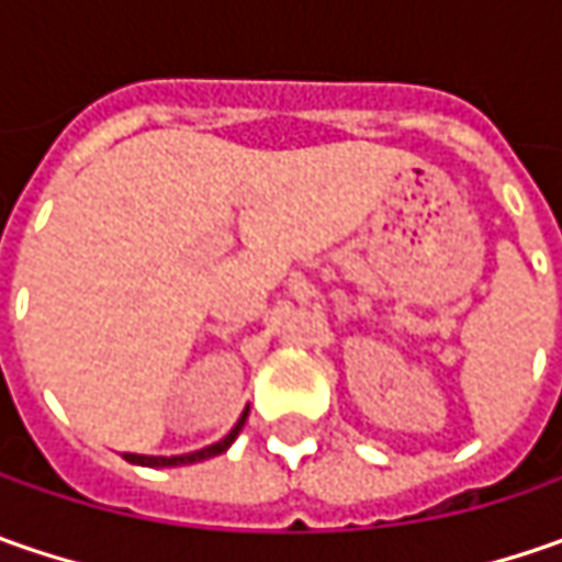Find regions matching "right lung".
Instances as JSON below:
<instances>
[{"label":"right lung","mask_w":562,"mask_h":562,"mask_svg":"<svg viewBox=\"0 0 562 562\" xmlns=\"http://www.w3.org/2000/svg\"><path fill=\"white\" fill-rule=\"evenodd\" d=\"M249 409H244V416L237 419V425L227 431L225 438L218 443H209L203 450H193V453H181V457H143V453H124V460L127 463H137V465H153V469H159V465H190V463H200V460H209V457H218V453H225L227 447L234 443V438L240 435V428H244V422H247Z\"/></svg>","instance_id":"obj_1"}]
</instances>
